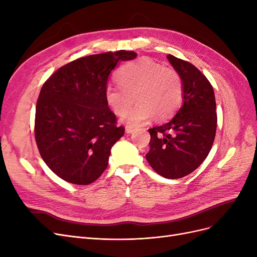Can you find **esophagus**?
Masks as SVG:
<instances>
[{"label":"esophagus","mask_w":257,"mask_h":257,"mask_svg":"<svg viewBox=\"0 0 257 257\" xmlns=\"http://www.w3.org/2000/svg\"><path fill=\"white\" fill-rule=\"evenodd\" d=\"M135 131V127L134 126H131V125H127L125 127V132L126 133H133V132Z\"/></svg>","instance_id":"esophagus-1"}]
</instances>
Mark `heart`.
Masks as SVG:
<instances>
[{"mask_svg": "<svg viewBox=\"0 0 257 257\" xmlns=\"http://www.w3.org/2000/svg\"><path fill=\"white\" fill-rule=\"evenodd\" d=\"M119 84L105 88V102L116 115H122L133 101L138 103L122 116V121L137 125L155 115L157 120L172 116L183 99V83L173 67L142 58L122 65L115 74Z\"/></svg>", "mask_w": 257, "mask_h": 257, "instance_id": "heart-1", "label": "heart"}]
</instances>
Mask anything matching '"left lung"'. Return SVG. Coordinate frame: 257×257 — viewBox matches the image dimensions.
Here are the masks:
<instances>
[{"label":"left lung","instance_id":"1","mask_svg":"<svg viewBox=\"0 0 257 257\" xmlns=\"http://www.w3.org/2000/svg\"><path fill=\"white\" fill-rule=\"evenodd\" d=\"M183 83V105L169 122L149 128L146 159L162 177L182 178L194 172L211 150L216 132V104L211 83L190 62L167 56Z\"/></svg>","mask_w":257,"mask_h":257}]
</instances>
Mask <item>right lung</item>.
<instances>
[{
	"label": "right lung",
	"instance_id": "right-lung-1",
	"mask_svg": "<svg viewBox=\"0 0 257 257\" xmlns=\"http://www.w3.org/2000/svg\"><path fill=\"white\" fill-rule=\"evenodd\" d=\"M136 56L118 50L79 58L43 84L36 104L35 141L44 162L63 180L90 184L107 168L111 147L125 130L105 102V88L116 63Z\"/></svg>",
	"mask_w": 257,
	"mask_h": 257
}]
</instances>
